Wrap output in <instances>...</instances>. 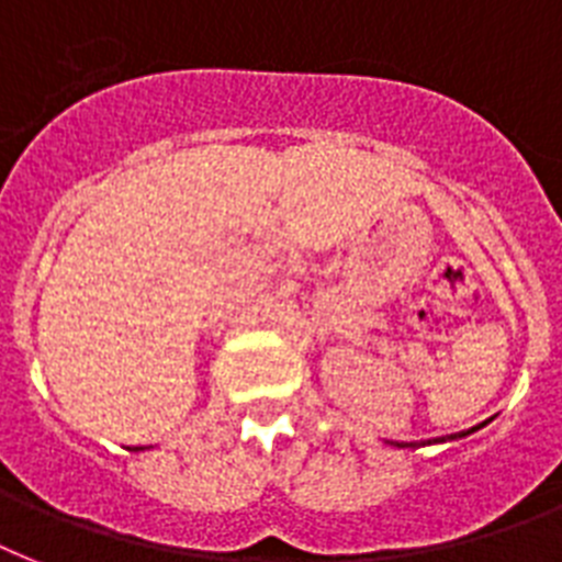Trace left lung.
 <instances>
[{"instance_id":"left-lung-1","label":"left lung","mask_w":562,"mask_h":562,"mask_svg":"<svg viewBox=\"0 0 562 562\" xmlns=\"http://www.w3.org/2000/svg\"><path fill=\"white\" fill-rule=\"evenodd\" d=\"M473 430H479V427H471V430H464V432H459V436H447V439H450V441H453V439H462V436H471V432ZM447 439H439V441H447ZM422 445H430V441H422ZM401 447V445H398ZM407 447H418V445H415V441H409V445Z\"/></svg>"}]
</instances>
